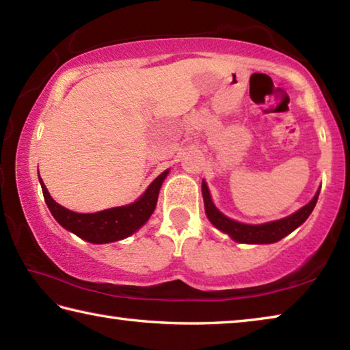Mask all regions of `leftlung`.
Listing matches in <instances>:
<instances>
[{"label": "left lung", "instance_id": "obj_1", "mask_svg": "<svg viewBox=\"0 0 350 350\" xmlns=\"http://www.w3.org/2000/svg\"><path fill=\"white\" fill-rule=\"evenodd\" d=\"M319 189L315 193V196L312 198L309 204L301 206L298 211L292 213L282 219H276V221L264 222V224H244L234 219L225 216L224 213L217 208L211 199V193L208 189L206 182L202 180V196H204V206H205V215L208 217V221L215 225V227L225 234H228L230 238L241 244H275V242L281 241L303 225L307 217L310 216L317 205V200L319 196Z\"/></svg>", "mask_w": 350, "mask_h": 350}]
</instances>
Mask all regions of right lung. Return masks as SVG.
I'll return each mask as SVG.
<instances>
[{
	"instance_id": "right-lung-1",
	"label": "right lung",
	"mask_w": 350,
	"mask_h": 350,
	"mask_svg": "<svg viewBox=\"0 0 350 350\" xmlns=\"http://www.w3.org/2000/svg\"><path fill=\"white\" fill-rule=\"evenodd\" d=\"M168 174L170 168L159 174L145 189V193L134 202L96 213H77L64 208L63 205L52 199L43 179L40 177V173L38 180L41 189H43L47 208L64 230L79 236L83 241L91 242V244H109V242L122 241L134 234L148 222V219L156 210L159 191H161L162 183Z\"/></svg>"
}]
</instances>
